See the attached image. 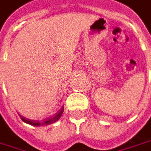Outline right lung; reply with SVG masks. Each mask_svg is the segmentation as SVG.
<instances>
[{
	"label": "right lung",
	"mask_w": 151,
	"mask_h": 151,
	"mask_svg": "<svg viewBox=\"0 0 151 151\" xmlns=\"http://www.w3.org/2000/svg\"><path fill=\"white\" fill-rule=\"evenodd\" d=\"M63 112H64V107H62L60 110L56 114H55L53 117H50L49 119L43 120V121H35V120L28 119H26V118H24L23 116H21L20 114H19V115L21 119L23 120L24 123H28V124H31V125L37 127V126H46V125H49V124H51V123H54L55 122H56L60 118Z\"/></svg>",
	"instance_id": "obj_1"
}]
</instances>
